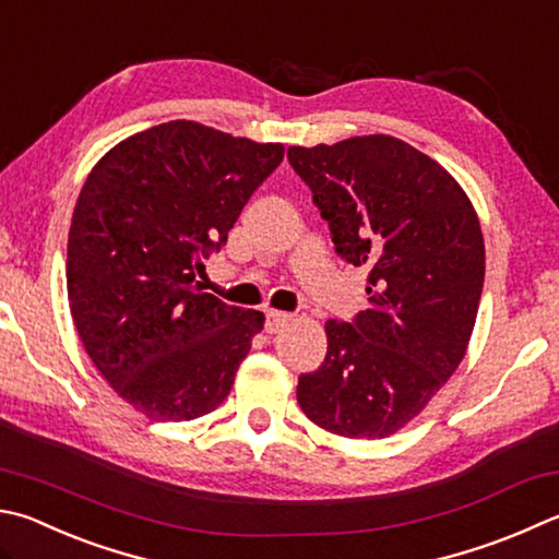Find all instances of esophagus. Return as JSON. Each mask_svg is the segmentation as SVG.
<instances>
[{
  "instance_id": "1",
  "label": "esophagus",
  "mask_w": 559,
  "mask_h": 559,
  "mask_svg": "<svg viewBox=\"0 0 559 559\" xmlns=\"http://www.w3.org/2000/svg\"><path fill=\"white\" fill-rule=\"evenodd\" d=\"M290 320L288 312H281V310H266V332L269 334H276L283 328H286Z\"/></svg>"
}]
</instances>
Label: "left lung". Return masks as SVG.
Returning <instances> with one entry per match:
<instances>
[{
    "mask_svg": "<svg viewBox=\"0 0 559 559\" xmlns=\"http://www.w3.org/2000/svg\"><path fill=\"white\" fill-rule=\"evenodd\" d=\"M288 160L340 257L369 269V308L324 322L328 357L298 379V403L342 438H389L464 359L484 288L479 217L438 160L395 136L290 146Z\"/></svg>",
    "mask_w": 559,
    "mask_h": 559,
    "instance_id": "obj_1",
    "label": "left lung"
}]
</instances>
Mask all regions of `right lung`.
Here are the masks:
<instances>
[{
  "label": "right lung",
  "mask_w": 559,
  "mask_h": 559,
  "mask_svg": "<svg viewBox=\"0 0 559 559\" xmlns=\"http://www.w3.org/2000/svg\"><path fill=\"white\" fill-rule=\"evenodd\" d=\"M283 144L176 119L119 141L90 170L68 235V300L85 352L151 420L227 399L263 312L198 288Z\"/></svg>",
  "instance_id": "add662e5"
}]
</instances>
